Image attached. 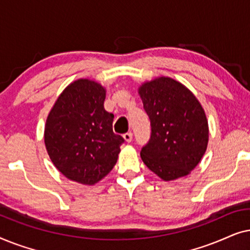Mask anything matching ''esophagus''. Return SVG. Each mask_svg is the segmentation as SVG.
I'll return each mask as SVG.
<instances>
[{
  "label": "esophagus",
  "mask_w": 250,
  "mask_h": 250,
  "mask_svg": "<svg viewBox=\"0 0 250 250\" xmlns=\"http://www.w3.org/2000/svg\"><path fill=\"white\" fill-rule=\"evenodd\" d=\"M123 138H124V140L126 142H131L132 141V139H133V134L131 132H127V133H125L124 135H123Z\"/></svg>",
  "instance_id": "esophagus-1"
}]
</instances>
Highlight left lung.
I'll use <instances>...</instances> for the list:
<instances>
[{
  "label": "left lung",
  "instance_id": "obj_1",
  "mask_svg": "<svg viewBox=\"0 0 250 250\" xmlns=\"http://www.w3.org/2000/svg\"><path fill=\"white\" fill-rule=\"evenodd\" d=\"M139 93L151 126L149 142L140 152L143 163L165 181L188 175L208 143V123L199 101L169 77L145 83Z\"/></svg>",
  "mask_w": 250,
  "mask_h": 250
}]
</instances>
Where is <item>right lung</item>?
<instances>
[{"mask_svg": "<svg viewBox=\"0 0 250 250\" xmlns=\"http://www.w3.org/2000/svg\"><path fill=\"white\" fill-rule=\"evenodd\" d=\"M105 90L78 80L64 88L47 116L44 142L54 166L67 179L95 184L114 168L123 136L112 131L114 115L105 111Z\"/></svg>", "mask_w": 250, "mask_h": 250, "instance_id": "1", "label": "right lung"}]
</instances>
